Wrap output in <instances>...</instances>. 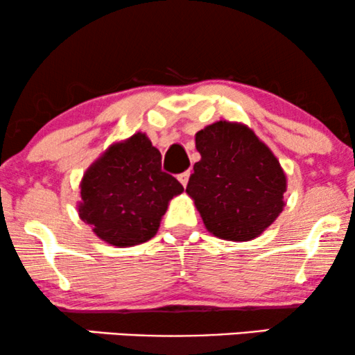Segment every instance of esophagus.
Masks as SVG:
<instances>
[{
  "instance_id": "esophagus-1",
  "label": "esophagus",
  "mask_w": 355,
  "mask_h": 355,
  "mask_svg": "<svg viewBox=\"0 0 355 355\" xmlns=\"http://www.w3.org/2000/svg\"><path fill=\"white\" fill-rule=\"evenodd\" d=\"M189 176H191L189 171H186V173H181V174H179V176H178L179 182H181V184L186 187V186H187V182H189Z\"/></svg>"
}]
</instances>
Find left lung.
<instances>
[{"label":"left lung","mask_w":355,"mask_h":355,"mask_svg":"<svg viewBox=\"0 0 355 355\" xmlns=\"http://www.w3.org/2000/svg\"><path fill=\"white\" fill-rule=\"evenodd\" d=\"M200 161L186 192L205 229L222 240L260 237L283 212L286 174L253 130L220 120L196 133Z\"/></svg>","instance_id":"1"}]
</instances>
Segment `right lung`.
<instances>
[{"label":"right lung","instance_id":"1","mask_svg":"<svg viewBox=\"0 0 355 355\" xmlns=\"http://www.w3.org/2000/svg\"><path fill=\"white\" fill-rule=\"evenodd\" d=\"M184 187L161 171V153L146 133L110 146L82 176L78 217L113 247H135L153 239L171 199Z\"/></svg>","mask_w":355,"mask_h":355}]
</instances>
